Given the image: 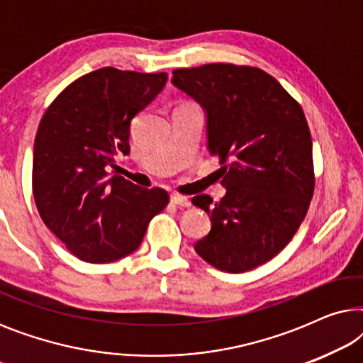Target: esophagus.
<instances>
[{
	"label": "esophagus",
	"instance_id": "1",
	"mask_svg": "<svg viewBox=\"0 0 363 363\" xmlns=\"http://www.w3.org/2000/svg\"><path fill=\"white\" fill-rule=\"evenodd\" d=\"M170 201L173 203V205H177V206H183V208H188V206L191 205L190 200H188L186 196H183V195H177V193H173V195L170 196Z\"/></svg>",
	"mask_w": 363,
	"mask_h": 363
}]
</instances>
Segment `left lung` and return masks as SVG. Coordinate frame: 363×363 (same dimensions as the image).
Masks as SVG:
<instances>
[{
    "label": "left lung",
    "mask_w": 363,
    "mask_h": 363,
    "mask_svg": "<svg viewBox=\"0 0 363 363\" xmlns=\"http://www.w3.org/2000/svg\"><path fill=\"white\" fill-rule=\"evenodd\" d=\"M172 84L200 104L208 152L225 165V196L191 200L211 216V230L195 251L221 271H250L291 241L309 208L314 172L304 112L257 67L175 69Z\"/></svg>",
    "instance_id": "left-lung-1"
}]
</instances>
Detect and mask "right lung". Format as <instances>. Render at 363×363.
I'll return each mask as SVG.
<instances>
[{"mask_svg":"<svg viewBox=\"0 0 363 363\" xmlns=\"http://www.w3.org/2000/svg\"><path fill=\"white\" fill-rule=\"evenodd\" d=\"M167 84V74L102 67L59 94L34 138L33 193L44 225L86 262H112L140 246L148 221L168 203L111 168L128 155L133 117Z\"/></svg>","mask_w":363,"mask_h":363,"instance_id":"1","label":"right lung"}]
</instances>
